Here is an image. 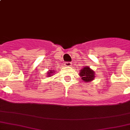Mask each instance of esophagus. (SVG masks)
Here are the masks:
<instances>
[{"mask_svg":"<svg viewBox=\"0 0 130 130\" xmlns=\"http://www.w3.org/2000/svg\"><path fill=\"white\" fill-rule=\"evenodd\" d=\"M65 66H67V67H70V66H71L72 63L70 62V61H67V62L65 63Z\"/></svg>","mask_w":130,"mask_h":130,"instance_id":"obj_1","label":"esophagus"}]
</instances>
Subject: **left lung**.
<instances>
[{
  "label": "left lung",
  "instance_id": "8db88e82",
  "mask_svg": "<svg viewBox=\"0 0 130 130\" xmlns=\"http://www.w3.org/2000/svg\"><path fill=\"white\" fill-rule=\"evenodd\" d=\"M79 75H80V77H82L81 78L83 80L88 83V82L91 81L94 79V77H95L94 76L95 73L94 72L93 70L90 69L89 67L87 66L80 70Z\"/></svg>",
  "mask_w": 130,
  "mask_h": 130
}]
</instances>
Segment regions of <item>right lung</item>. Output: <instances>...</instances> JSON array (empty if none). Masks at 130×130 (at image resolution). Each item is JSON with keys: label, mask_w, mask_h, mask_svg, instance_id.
Listing matches in <instances>:
<instances>
[{"label": "right lung", "mask_w": 130, "mask_h": 130, "mask_svg": "<svg viewBox=\"0 0 130 130\" xmlns=\"http://www.w3.org/2000/svg\"><path fill=\"white\" fill-rule=\"evenodd\" d=\"M54 73H55V71H51V70H50V72H47V74H48V75H50V76H51L52 74H54Z\"/></svg>", "instance_id": "right-lung-1"}]
</instances>
